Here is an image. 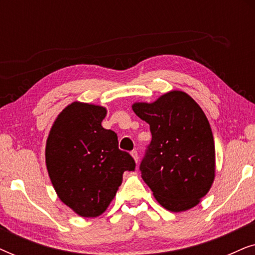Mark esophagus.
<instances>
[{
  "label": "esophagus",
  "instance_id": "esophagus-1",
  "mask_svg": "<svg viewBox=\"0 0 255 255\" xmlns=\"http://www.w3.org/2000/svg\"><path fill=\"white\" fill-rule=\"evenodd\" d=\"M131 155H132V158L134 159V161H135V162H138V159H139V156H138V152L135 151V149H133V151L131 152Z\"/></svg>",
  "mask_w": 255,
  "mask_h": 255
}]
</instances>
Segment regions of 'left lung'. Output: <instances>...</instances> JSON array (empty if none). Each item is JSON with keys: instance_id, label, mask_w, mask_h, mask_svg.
Masks as SVG:
<instances>
[{"instance_id": "left-lung-1", "label": "left lung", "mask_w": 255, "mask_h": 255, "mask_svg": "<svg viewBox=\"0 0 255 255\" xmlns=\"http://www.w3.org/2000/svg\"><path fill=\"white\" fill-rule=\"evenodd\" d=\"M132 109L152 133L139 167L142 180L167 210L194 208L215 179V141L203 110L179 90Z\"/></svg>"}]
</instances>
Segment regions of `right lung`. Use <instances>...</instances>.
I'll list each match as a JSON object with an SVG mask.
<instances>
[{
	"instance_id": "add662e5",
	"label": "right lung",
	"mask_w": 255,
	"mask_h": 255,
	"mask_svg": "<svg viewBox=\"0 0 255 255\" xmlns=\"http://www.w3.org/2000/svg\"><path fill=\"white\" fill-rule=\"evenodd\" d=\"M106 108L73 102L59 114L46 141L51 182L64 203L81 217L102 215L125 170L135 162L118 148L117 134L102 127Z\"/></svg>"
}]
</instances>
